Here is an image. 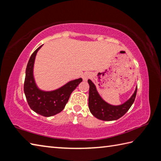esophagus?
<instances>
[{
    "mask_svg": "<svg viewBox=\"0 0 161 161\" xmlns=\"http://www.w3.org/2000/svg\"><path fill=\"white\" fill-rule=\"evenodd\" d=\"M91 77H92V75H91L90 72H86L85 73H84L82 75V79L84 81H86L88 79H89Z\"/></svg>",
    "mask_w": 161,
    "mask_h": 161,
    "instance_id": "34e87169",
    "label": "esophagus"
}]
</instances>
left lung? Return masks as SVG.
<instances>
[{
	"label": "left lung",
	"instance_id": "8db88e82",
	"mask_svg": "<svg viewBox=\"0 0 161 161\" xmlns=\"http://www.w3.org/2000/svg\"><path fill=\"white\" fill-rule=\"evenodd\" d=\"M89 84V108L91 113L97 119L104 121H113L120 118L126 113L133 104L136 95L137 86L131 97L125 103L113 106L105 101L99 95L95 84L88 80Z\"/></svg>",
	"mask_w": 161,
	"mask_h": 161
}]
</instances>
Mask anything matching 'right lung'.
Wrapping results in <instances>:
<instances>
[{
    "label": "right lung",
    "instance_id": "right-lung-1",
    "mask_svg": "<svg viewBox=\"0 0 161 161\" xmlns=\"http://www.w3.org/2000/svg\"><path fill=\"white\" fill-rule=\"evenodd\" d=\"M39 46L29 60L25 72L24 92L27 103L35 113L44 117H51L60 113L68 103L72 92L82 79L71 80L60 88L53 91H43L36 85L34 77V65L37 52L42 48Z\"/></svg>",
    "mask_w": 161,
    "mask_h": 161
}]
</instances>
